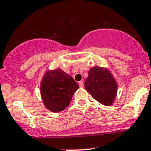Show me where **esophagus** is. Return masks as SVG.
<instances>
[{
    "mask_svg": "<svg viewBox=\"0 0 151 151\" xmlns=\"http://www.w3.org/2000/svg\"><path fill=\"white\" fill-rule=\"evenodd\" d=\"M78 83H79V86H80V87H81V88H83V86H84V85H83V81H80V82Z\"/></svg>",
    "mask_w": 151,
    "mask_h": 151,
    "instance_id": "34e87169",
    "label": "esophagus"
}]
</instances>
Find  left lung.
Wrapping results in <instances>:
<instances>
[{"label": "left lung", "mask_w": 151, "mask_h": 151, "mask_svg": "<svg viewBox=\"0 0 151 151\" xmlns=\"http://www.w3.org/2000/svg\"><path fill=\"white\" fill-rule=\"evenodd\" d=\"M84 86L92 97L101 104L110 106L115 102L118 83L107 68L95 66L90 68Z\"/></svg>", "instance_id": "1"}]
</instances>
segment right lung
Listing matches in <instances>:
<instances>
[{"label":"right lung","instance_id":"add662e5","mask_svg":"<svg viewBox=\"0 0 151 151\" xmlns=\"http://www.w3.org/2000/svg\"><path fill=\"white\" fill-rule=\"evenodd\" d=\"M79 88L77 82L60 68L47 70L40 82V93L45 108L53 112L63 111Z\"/></svg>","mask_w":151,"mask_h":151}]
</instances>
